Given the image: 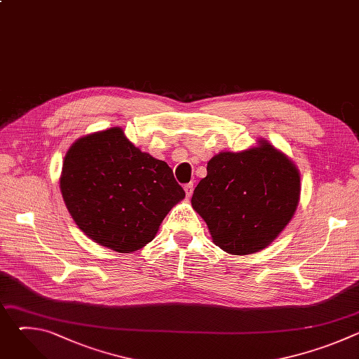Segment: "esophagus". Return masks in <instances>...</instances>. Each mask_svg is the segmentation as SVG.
<instances>
[{
  "mask_svg": "<svg viewBox=\"0 0 359 359\" xmlns=\"http://www.w3.org/2000/svg\"><path fill=\"white\" fill-rule=\"evenodd\" d=\"M184 191H186V196L190 197L193 194V183H189L184 186Z\"/></svg>",
  "mask_w": 359,
  "mask_h": 359,
  "instance_id": "34e87169",
  "label": "esophagus"
}]
</instances>
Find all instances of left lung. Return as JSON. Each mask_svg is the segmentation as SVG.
Wrapping results in <instances>:
<instances>
[{"mask_svg": "<svg viewBox=\"0 0 359 359\" xmlns=\"http://www.w3.org/2000/svg\"><path fill=\"white\" fill-rule=\"evenodd\" d=\"M294 163L262 140L240 153L222 151L193 191L191 206L216 245L234 255L266 248L292 219L299 200Z\"/></svg>", "mask_w": 359, "mask_h": 359, "instance_id": "8db88e82", "label": "left lung"}]
</instances>
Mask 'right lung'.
I'll return each mask as SVG.
<instances>
[{
    "label": "right lung",
    "mask_w": 359,
    "mask_h": 359,
    "mask_svg": "<svg viewBox=\"0 0 359 359\" xmlns=\"http://www.w3.org/2000/svg\"><path fill=\"white\" fill-rule=\"evenodd\" d=\"M61 191L95 243L132 252L155 238L184 190L166 162L140 151L121 128L78 139L64 159Z\"/></svg>",
    "instance_id": "add662e5"
}]
</instances>
